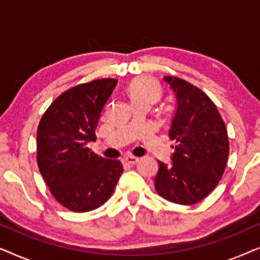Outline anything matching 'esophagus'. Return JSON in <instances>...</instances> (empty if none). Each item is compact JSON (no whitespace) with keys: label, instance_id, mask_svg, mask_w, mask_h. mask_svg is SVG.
Wrapping results in <instances>:
<instances>
[{"label":"esophagus","instance_id":"34e87169","mask_svg":"<svg viewBox=\"0 0 260 260\" xmlns=\"http://www.w3.org/2000/svg\"><path fill=\"white\" fill-rule=\"evenodd\" d=\"M122 161L123 163H126V165H136V163L140 161V158L135 157V156H126V157H124Z\"/></svg>","mask_w":260,"mask_h":260}]
</instances>
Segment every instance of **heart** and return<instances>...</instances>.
Instances as JSON below:
<instances>
[{
  "mask_svg": "<svg viewBox=\"0 0 260 260\" xmlns=\"http://www.w3.org/2000/svg\"><path fill=\"white\" fill-rule=\"evenodd\" d=\"M126 92L134 105L140 103H147L150 105L162 95V87L152 78L141 76L130 80L126 86Z\"/></svg>",
  "mask_w": 260,
  "mask_h": 260,
  "instance_id": "heart-1",
  "label": "heart"
}]
</instances>
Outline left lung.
<instances>
[{"instance_id":"obj_1","label":"left lung","mask_w":260,"mask_h":260,"mask_svg":"<svg viewBox=\"0 0 260 260\" xmlns=\"http://www.w3.org/2000/svg\"><path fill=\"white\" fill-rule=\"evenodd\" d=\"M175 92L176 113L169 130L175 142L173 162L158 161L155 189L174 204L194 205L221 180L230 154L227 129L211 98L181 78H163Z\"/></svg>"}]
</instances>
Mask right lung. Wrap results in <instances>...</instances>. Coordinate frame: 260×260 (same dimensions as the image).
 Listing matches in <instances>:
<instances>
[{"instance_id": "right-lung-1", "label": "right lung", "mask_w": 260, "mask_h": 260, "mask_svg": "<svg viewBox=\"0 0 260 260\" xmlns=\"http://www.w3.org/2000/svg\"><path fill=\"white\" fill-rule=\"evenodd\" d=\"M117 79L103 78L62 92L42 115L37 162L53 198L72 212H88L111 198L123 173L119 159L94 154L87 143Z\"/></svg>"}]
</instances>
